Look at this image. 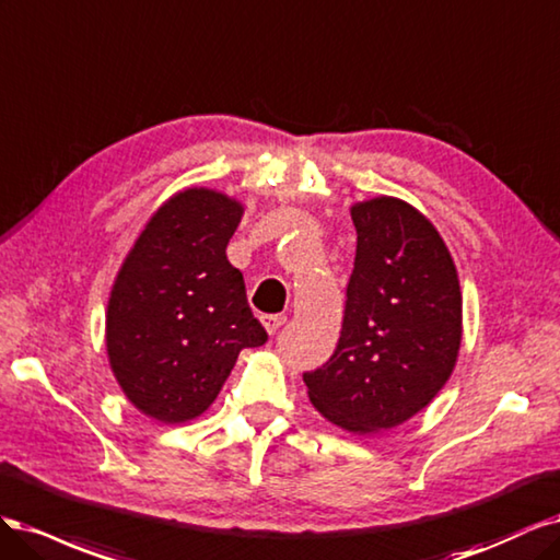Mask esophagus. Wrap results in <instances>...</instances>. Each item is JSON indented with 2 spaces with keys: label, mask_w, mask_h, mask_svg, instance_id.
<instances>
[{
  "label": "esophagus",
  "mask_w": 560,
  "mask_h": 560,
  "mask_svg": "<svg viewBox=\"0 0 560 560\" xmlns=\"http://www.w3.org/2000/svg\"><path fill=\"white\" fill-rule=\"evenodd\" d=\"M260 320H262L265 330H267L269 335H275V332L283 326V323H285V316H281V314H267V316H262Z\"/></svg>",
  "instance_id": "1"
}]
</instances>
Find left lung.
Instances as JSON below:
<instances>
[{
    "mask_svg": "<svg viewBox=\"0 0 560 560\" xmlns=\"http://www.w3.org/2000/svg\"><path fill=\"white\" fill-rule=\"evenodd\" d=\"M355 262L337 349L306 372L312 405L355 435L398 428L432 402L456 368L463 295L438 228L398 197L351 207Z\"/></svg>",
    "mask_w": 560,
    "mask_h": 560,
    "instance_id": "1",
    "label": "left lung"
}]
</instances>
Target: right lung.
Here are the masks:
<instances>
[{
	"label": "right lung",
	"mask_w": 560,
	"mask_h": 560,
	"mask_svg": "<svg viewBox=\"0 0 560 560\" xmlns=\"http://www.w3.org/2000/svg\"><path fill=\"white\" fill-rule=\"evenodd\" d=\"M244 205L213 188L174 192L125 256L106 304V355L141 413L176 425L209 409L242 349L262 347L225 248Z\"/></svg>",
	"instance_id": "right-lung-1"
}]
</instances>
